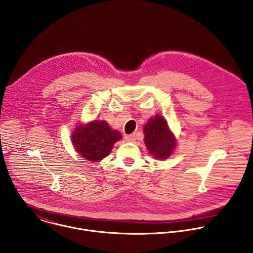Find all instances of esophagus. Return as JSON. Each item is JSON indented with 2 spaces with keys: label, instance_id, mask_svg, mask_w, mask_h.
Returning a JSON list of instances; mask_svg holds the SVG:
<instances>
[{
  "label": "esophagus",
  "instance_id": "34e87169",
  "mask_svg": "<svg viewBox=\"0 0 253 253\" xmlns=\"http://www.w3.org/2000/svg\"><path fill=\"white\" fill-rule=\"evenodd\" d=\"M125 140L127 142H134L136 140V135L135 134H131V135H127L125 136Z\"/></svg>",
  "mask_w": 253,
  "mask_h": 253
}]
</instances>
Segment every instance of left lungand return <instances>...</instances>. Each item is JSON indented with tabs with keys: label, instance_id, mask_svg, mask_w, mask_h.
<instances>
[{
	"label": "left lung",
	"instance_id": "left-lung-1",
	"mask_svg": "<svg viewBox=\"0 0 253 253\" xmlns=\"http://www.w3.org/2000/svg\"><path fill=\"white\" fill-rule=\"evenodd\" d=\"M146 147L155 159L166 160L175 149V137L170 132L168 122L161 115L149 119L144 127Z\"/></svg>",
	"mask_w": 253,
	"mask_h": 253
}]
</instances>
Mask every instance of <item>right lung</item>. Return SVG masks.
<instances>
[{"instance_id":"obj_1","label":"right lung","mask_w":253,"mask_h":253,"mask_svg":"<svg viewBox=\"0 0 253 253\" xmlns=\"http://www.w3.org/2000/svg\"><path fill=\"white\" fill-rule=\"evenodd\" d=\"M121 138L120 132L112 130L104 120H93L85 125L79 123L72 134L76 151L89 162H99L106 158Z\"/></svg>"}]
</instances>
